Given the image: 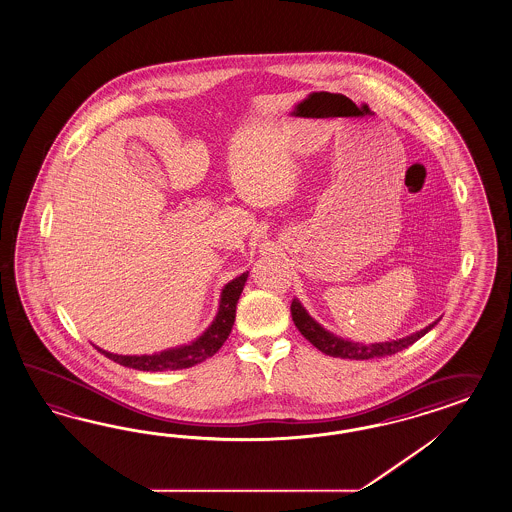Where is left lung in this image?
<instances>
[{"instance_id":"left-lung-1","label":"left lung","mask_w":512,"mask_h":512,"mask_svg":"<svg viewBox=\"0 0 512 512\" xmlns=\"http://www.w3.org/2000/svg\"><path fill=\"white\" fill-rule=\"evenodd\" d=\"M291 317H293V323H295V327L299 328L302 336L310 341L314 347H317L321 353L334 356V358H349V360H369V358H380V356L399 353V351L407 349L408 345H412L414 341L420 340L421 336H425L440 321L438 319V321H434L433 325L418 330V332L410 334L407 338H401V340L364 345V343L343 340V338H338L332 332L325 330L308 315L304 306L297 299H293V302H291Z\"/></svg>"}]
</instances>
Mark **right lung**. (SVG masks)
I'll use <instances>...</instances> for the list:
<instances>
[{
	"label": "right lung",
	"mask_w": 512,
	"mask_h": 512,
	"mask_svg": "<svg viewBox=\"0 0 512 512\" xmlns=\"http://www.w3.org/2000/svg\"><path fill=\"white\" fill-rule=\"evenodd\" d=\"M247 276L249 273H243L224 286L221 302H219V312L215 315L213 323L206 328V332L202 336H198L197 340L191 341L189 345L174 347V349H167V351L156 354H141V356H128V354L124 356V354L107 353L100 347H96V349L120 366L132 367L139 371H169V369L197 366L206 358H211L213 354L217 353L223 347L226 338L230 336L234 321H236L237 301H239L241 291L245 288Z\"/></svg>",
	"instance_id": "right-lung-1"
}]
</instances>
